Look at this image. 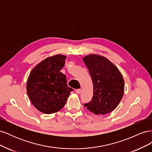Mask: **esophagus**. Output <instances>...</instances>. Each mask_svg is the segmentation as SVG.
Listing matches in <instances>:
<instances>
[{"label":"esophagus","mask_w":152,"mask_h":152,"mask_svg":"<svg viewBox=\"0 0 152 152\" xmlns=\"http://www.w3.org/2000/svg\"><path fill=\"white\" fill-rule=\"evenodd\" d=\"M75 92H76V93H77V94H79L80 93V92H81V89H76Z\"/></svg>","instance_id":"34e87169"}]
</instances>
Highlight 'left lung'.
Listing matches in <instances>:
<instances>
[{"label": "left lung", "mask_w": 152, "mask_h": 152, "mask_svg": "<svg viewBox=\"0 0 152 152\" xmlns=\"http://www.w3.org/2000/svg\"><path fill=\"white\" fill-rule=\"evenodd\" d=\"M93 84V97L84 104L96 115H105L117 108L124 96V80L117 67L102 55L91 54L84 56Z\"/></svg>", "instance_id": "1"}]
</instances>
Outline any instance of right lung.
Masks as SVG:
<instances>
[{
  "instance_id": "obj_1",
  "label": "right lung",
  "mask_w": 152,
  "mask_h": 152,
  "mask_svg": "<svg viewBox=\"0 0 152 152\" xmlns=\"http://www.w3.org/2000/svg\"><path fill=\"white\" fill-rule=\"evenodd\" d=\"M66 58L62 54L48 57L30 73L26 92L31 103L40 112L50 114L59 111L73 91L67 86L65 75L60 72Z\"/></svg>"
}]
</instances>
